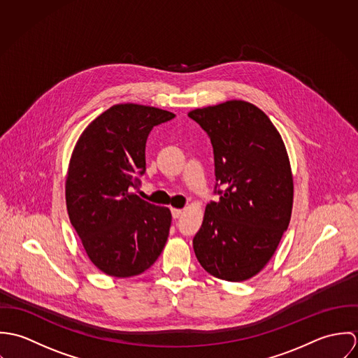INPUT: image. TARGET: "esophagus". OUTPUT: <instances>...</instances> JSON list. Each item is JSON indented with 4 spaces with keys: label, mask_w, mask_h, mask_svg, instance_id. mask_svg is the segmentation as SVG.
Here are the masks:
<instances>
[{
    "label": "esophagus",
    "mask_w": 358,
    "mask_h": 358,
    "mask_svg": "<svg viewBox=\"0 0 358 358\" xmlns=\"http://www.w3.org/2000/svg\"><path fill=\"white\" fill-rule=\"evenodd\" d=\"M171 213H172V217H173V219H179V217L182 216L183 210H182V209H176V208H172V209H171Z\"/></svg>",
    "instance_id": "1"
}]
</instances>
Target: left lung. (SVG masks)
I'll use <instances>...</instances> for the list:
<instances>
[{"mask_svg": "<svg viewBox=\"0 0 358 358\" xmlns=\"http://www.w3.org/2000/svg\"><path fill=\"white\" fill-rule=\"evenodd\" d=\"M189 117L210 139L219 196L205 208L194 252L210 275L248 280L275 252L291 220L294 182L284 142L251 103L209 106Z\"/></svg>", "mask_w": 358, "mask_h": 358, "instance_id": "8db88e82", "label": "left lung"}]
</instances>
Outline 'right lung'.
Masks as SVG:
<instances>
[{
    "label": "right lung",
    "instance_id": "1",
    "mask_svg": "<svg viewBox=\"0 0 358 358\" xmlns=\"http://www.w3.org/2000/svg\"><path fill=\"white\" fill-rule=\"evenodd\" d=\"M175 114L141 104H115L80 136L66 180V204L87 255L113 277L138 275L161 255L171 212L132 190L146 172V141Z\"/></svg>",
    "mask_w": 358,
    "mask_h": 358
}]
</instances>
